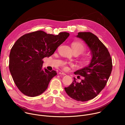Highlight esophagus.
Here are the masks:
<instances>
[{
    "instance_id": "esophagus-1",
    "label": "esophagus",
    "mask_w": 125,
    "mask_h": 125,
    "mask_svg": "<svg viewBox=\"0 0 125 125\" xmlns=\"http://www.w3.org/2000/svg\"><path fill=\"white\" fill-rule=\"evenodd\" d=\"M59 74H60V75H66V74L65 73H64V72H62V71H61V72H59Z\"/></svg>"
}]
</instances>
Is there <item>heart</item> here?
Instances as JSON below:
<instances>
[{
    "label": "heart",
    "mask_w": 125,
    "mask_h": 125,
    "mask_svg": "<svg viewBox=\"0 0 125 125\" xmlns=\"http://www.w3.org/2000/svg\"><path fill=\"white\" fill-rule=\"evenodd\" d=\"M72 47L74 50L75 53H77L78 54H81L82 53H83L85 50V47L84 44L79 42H75L72 43ZM89 61V59L87 57H84L83 58L82 62L83 64H86ZM64 69L67 70L68 69V67L66 66V64L64 63L63 65Z\"/></svg>",
    "instance_id": "heart-1"
}]
</instances>
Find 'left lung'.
<instances>
[{"mask_svg":"<svg viewBox=\"0 0 125 125\" xmlns=\"http://www.w3.org/2000/svg\"><path fill=\"white\" fill-rule=\"evenodd\" d=\"M77 37L87 44L92 59L88 65L74 72L83 77L81 82L74 78L73 83L65 87V91L77 101H86L96 97L106 85L112 72V62L108 49L95 35L90 32H79Z\"/></svg>","mask_w":125,"mask_h":125,"instance_id":"8db88e82","label":"left lung"}]
</instances>
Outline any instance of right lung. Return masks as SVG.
<instances>
[{"instance_id": "add662e5", "label": "right lung", "mask_w": 125, "mask_h": 125, "mask_svg": "<svg viewBox=\"0 0 125 125\" xmlns=\"http://www.w3.org/2000/svg\"><path fill=\"white\" fill-rule=\"evenodd\" d=\"M69 35L67 32L54 35L38 31L25 34L16 42L10 51L9 67L21 92L34 97L45 91L57 73L42 69V59L51 56Z\"/></svg>"}]
</instances>
